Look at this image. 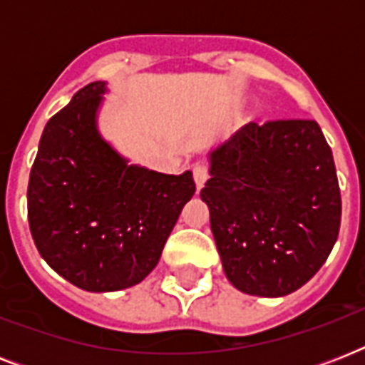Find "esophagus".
<instances>
[{
	"instance_id": "34e87169",
	"label": "esophagus",
	"mask_w": 365,
	"mask_h": 365,
	"mask_svg": "<svg viewBox=\"0 0 365 365\" xmlns=\"http://www.w3.org/2000/svg\"><path fill=\"white\" fill-rule=\"evenodd\" d=\"M193 180L197 185V191L205 187L206 180H208V168L205 165H195L193 166Z\"/></svg>"
}]
</instances>
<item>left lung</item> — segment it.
Listing matches in <instances>:
<instances>
[{"instance_id": "left-lung-1", "label": "left lung", "mask_w": 365, "mask_h": 365, "mask_svg": "<svg viewBox=\"0 0 365 365\" xmlns=\"http://www.w3.org/2000/svg\"><path fill=\"white\" fill-rule=\"evenodd\" d=\"M200 191L235 288L282 297L326 263L341 225L331 149L317 121L248 123L208 153Z\"/></svg>"}]
</instances>
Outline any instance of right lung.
<instances>
[{
	"label": "right lung",
	"mask_w": 365,
	"mask_h": 365,
	"mask_svg": "<svg viewBox=\"0 0 365 365\" xmlns=\"http://www.w3.org/2000/svg\"><path fill=\"white\" fill-rule=\"evenodd\" d=\"M108 93L94 81L48 119L28 183V222L51 269L87 292L142 282L160 259L185 202L191 170L180 176L128 165L98 130Z\"/></svg>",
	"instance_id": "add662e5"
}]
</instances>
